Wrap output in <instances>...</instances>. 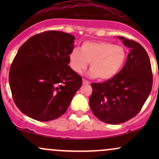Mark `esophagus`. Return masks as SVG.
I'll return each instance as SVG.
<instances>
[{"mask_svg":"<svg viewBox=\"0 0 159 159\" xmlns=\"http://www.w3.org/2000/svg\"><path fill=\"white\" fill-rule=\"evenodd\" d=\"M83 84H90V82H89L88 81H87L86 79H83Z\"/></svg>","mask_w":159,"mask_h":159,"instance_id":"34e87169","label":"esophagus"}]
</instances>
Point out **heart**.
I'll return each mask as SVG.
<instances>
[{"label": "heart", "instance_id": "1", "mask_svg": "<svg viewBox=\"0 0 159 159\" xmlns=\"http://www.w3.org/2000/svg\"><path fill=\"white\" fill-rule=\"evenodd\" d=\"M126 59L123 47L105 41H87L81 49L74 48L69 55V66L76 73H81L90 63V75L102 81L111 79L119 73Z\"/></svg>", "mask_w": 159, "mask_h": 159}]
</instances>
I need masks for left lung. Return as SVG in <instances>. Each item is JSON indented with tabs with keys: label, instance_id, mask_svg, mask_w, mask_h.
<instances>
[{
	"label": "left lung",
	"instance_id": "left-lung-1",
	"mask_svg": "<svg viewBox=\"0 0 159 159\" xmlns=\"http://www.w3.org/2000/svg\"><path fill=\"white\" fill-rule=\"evenodd\" d=\"M129 48L123 69L111 79L92 83L90 106L101 121L112 125L123 123L135 116L152 87V72L148 54L134 40L119 36Z\"/></svg>",
	"mask_w": 159,
	"mask_h": 159
}]
</instances>
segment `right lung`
Instances as JSON below:
<instances>
[{
    "label": "right lung",
    "instance_id": "obj_1",
    "mask_svg": "<svg viewBox=\"0 0 159 159\" xmlns=\"http://www.w3.org/2000/svg\"><path fill=\"white\" fill-rule=\"evenodd\" d=\"M75 37L48 30L33 36L20 47L9 73L12 98L23 114L38 121L62 116L82 78L68 65Z\"/></svg>",
    "mask_w": 159,
    "mask_h": 159
}]
</instances>
